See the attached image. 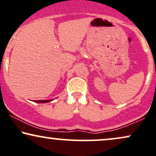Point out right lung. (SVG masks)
<instances>
[{"mask_svg":"<svg viewBox=\"0 0 156 156\" xmlns=\"http://www.w3.org/2000/svg\"><path fill=\"white\" fill-rule=\"evenodd\" d=\"M53 99H47V100H35L34 102H37V103H46V102H49L51 101H52Z\"/></svg>","mask_w":156,"mask_h":156,"instance_id":"obj_1","label":"right lung"}]
</instances>
